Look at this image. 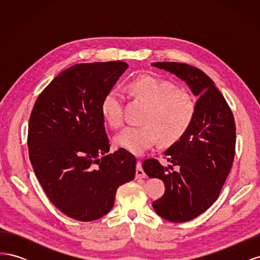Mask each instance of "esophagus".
Here are the masks:
<instances>
[{
    "instance_id": "1",
    "label": "esophagus",
    "mask_w": 260,
    "mask_h": 260,
    "mask_svg": "<svg viewBox=\"0 0 260 260\" xmlns=\"http://www.w3.org/2000/svg\"><path fill=\"white\" fill-rule=\"evenodd\" d=\"M136 177L141 179V178H145V172L142 168V161L138 160L137 161V172H136Z\"/></svg>"
}]
</instances>
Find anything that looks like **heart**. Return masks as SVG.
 Wrapping results in <instances>:
<instances>
[{
    "label": "heart",
    "mask_w": 260,
    "mask_h": 260,
    "mask_svg": "<svg viewBox=\"0 0 260 260\" xmlns=\"http://www.w3.org/2000/svg\"><path fill=\"white\" fill-rule=\"evenodd\" d=\"M132 96L146 105L142 125H128L115 137V144L133 154H142L158 140L169 144L190 129L196 114V103L190 93L177 90L169 82L154 77H141L129 84ZM123 96L116 89L109 91L102 103V114L114 128L120 127Z\"/></svg>",
    "instance_id": "obj_1"
}]
</instances>
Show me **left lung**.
I'll list each match as a JSON object with an SVG mask.
<instances>
[{
    "instance_id": "8db88e82",
    "label": "left lung",
    "mask_w": 260,
    "mask_h": 260,
    "mask_svg": "<svg viewBox=\"0 0 260 260\" xmlns=\"http://www.w3.org/2000/svg\"><path fill=\"white\" fill-rule=\"evenodd\" d=\"M152 65L175 74L199 96L190 129L165 152L169 166L155 158L143 161L145 174L162 180L166 187L153 202L156 214L171 222H185L205 212L219 198L234 159V117L214 81L201 69L175 61Z\"/></svg>"
}]
</instances>
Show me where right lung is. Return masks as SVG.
Returning a JSON list of instances; mask_svg holds the SVG:
<instances>
[{
	"mask_svg": "<svg viewBox=\"0 0 260 260\" xmlns=\"http://www.w3.org/2000/svg\"><path fill=\"white\" fill-rule=\"evenodd\" d=\"M121 60L77 64L38 96L28 125L36 177L53 205L79 221H93L114 206L117 188L136 176V157L109 152L102 103L127 70Z\"/></svg>",
	"mask_w": 260,
	"mask_h": 260,
	"instance_id": "1",
	"label": "right lung"
}]
</instances>
